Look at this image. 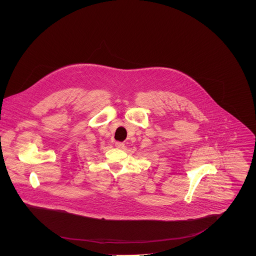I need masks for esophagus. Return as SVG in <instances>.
Here are the masks:
<instances>
[{"label": "esophagus", "mask_w": 256, "mask_h": 256, "mask_svg": "<svg viewBox=\"0 0 256 256\" xmlns=\"http://www.w3.org/2000/svg\"><path fill=\"white\" fill-rule=\"evenodd\" d=\"M115 146H117L118 148H124V144L122 143V142H116Z\"/></svg>", "instance_id": "1"}]
</instances>
